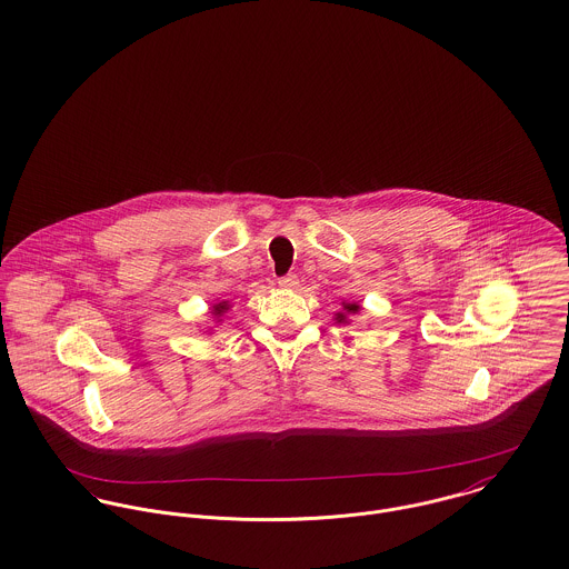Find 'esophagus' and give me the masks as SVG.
Listing matches in <instances>:
<instances>
[{"label": "esophagus", "instance_id": "34e87169", "mask_svg": "<svg viewBox=\"0 0 569 569\" xmlns=\"http://www.w3.org/2000/svg\"><path fill=\"white\" fill-rule=\"evenodd\" d=\"M297 283H299V277H297V274H286V277L279 279V286H281L283 290H292V288H297Z\"/></svg>", "mask_w": 569, "mask_h": 569}]
</instances>
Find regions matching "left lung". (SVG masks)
I'll return each instance as SVG.
<instances>
[{
	"label": "left lung",
	"mask_w": 569,
	"mask_h": 569,
	"mask_svg": "<svg viewBox=\"0 0 569 569\" xmlns=\"http://www.w3.org/2000/svg\"><path fill=\"white\" fill-rule=\"evenodd\" d=\"M360 310H362L360 303H342V312H338V315L333 316V320L347 325V322H351L349 316L360 315Z\"/></svg>",
	"instance_id": "8db88e82"
}]
</instances>
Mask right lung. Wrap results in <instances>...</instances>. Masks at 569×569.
I'll return each instance as SVG.
<instances>
[{
	"mask_svg": "<svg viewBox=\"0 0 569 569\" xmlns=\"http://www.w3.org/2000/svg\"><path fill=\"white\" fill-rule=\"evenodd\" d=\"M231 310V303L229 301H220V303H213L209 308V315L216 320V322H222V316L227 315Z\"/></svg>",
	"mask_w": 569,
	"mask_h": 569,
	"instance_id": "obj_1",
	"label": "right lung"
}]
</instances>
